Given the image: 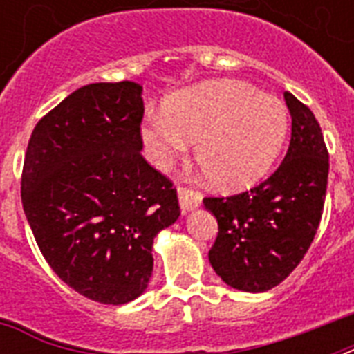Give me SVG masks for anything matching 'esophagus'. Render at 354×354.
Returning <instances> with one entry per match:
<instances>
[{
    "instance_id": "34e87169",
    "label": "esophagus",
    "mask_w": 354,
    "mask_h": 354,
    "mask_svg": "<svg viewBox=\"0 0 354 354\" xmlns=\"http://www.w3.org/2000/svg\"><path fill=\"white\" fill-rule=\"evenodd\" d=\"M178 200H180V205H182L183 211H193L196 209L202 202V196L196 189L193 187H178Z\"/></svg>"
}]
</instances>
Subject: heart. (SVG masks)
<instances>
[{
  "label": "heart",
  "instance_id": "b5f03b06",
  "mask_svg": "<svg viewBox=\"0 0 354 354\" xmlns=\"http://www.w3.org/2000/svg\"><path fill=\"white\" fill-rule=\"evenodd\" d=\"M288 132L283 101L233 80L205 82L174 93L163 112L147 115L145 149L156 165H167L194 145L204 176L224 191L259 182L277 160Z\"/></svg>",
  "mask_w": 354,
  "mask_h": 354
}]
</instances>
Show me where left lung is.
<instances>
[{
  "instance_id": "obj_1",
  "label": "left lung",
  "mask_w": 354,
  "mask_h": 354,
  "mask_svg": "<svg viewBox=\"0 0 354 354\" xmlns=\"http://www.w3.org/2000/svg\"><path fill=\"white\" fill-rule=\"evenodd\" d=\"M292 118L290 145L277 171L232 196H207L218 222L209 263L226 285L266 292L301 263L324 213L329 152L310 108L285 91Z\"/></svg>"
}]
</instances>
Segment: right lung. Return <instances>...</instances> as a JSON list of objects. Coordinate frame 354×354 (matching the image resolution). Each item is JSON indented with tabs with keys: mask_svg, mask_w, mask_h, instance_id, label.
Here are the masks:
<instances>
[{
	"mask_svg": "<svg viewBox=\"0 0 354 354\" xmlns=\"http://www.w3.org/2000/svg\"><path fill=\"white\" fill-rule=\"evenodd\" d=\"M143 88L88 84L36 122L21 204L53 272L104 305L143 294L154 236L180 216L176 189L141 156Z\"/></svg>",
	"mask_w": 354,
	"mask_h": 354,
	"instance_id": "add662e5",
	"label": "right lung"
}]
</instances>
